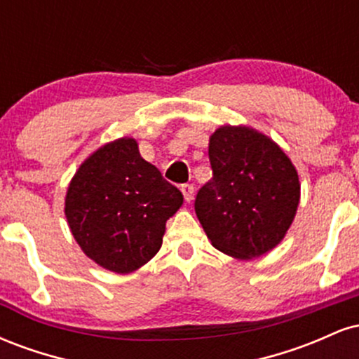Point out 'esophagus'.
Segmentation results:
<instances>
[{"label": "esophagus", "mask_w": 359, "mask_h": 359, "mask_svg": "<svg viewBox=\"0 0 359 359\" xmlns=\"http://www.w3.org/2000/svg\"><path fill=\"white\" fill-rule=\"evenodd\" d=\"M180 191L184 194V199L187 201V203H191L194 199V185L192 184H182L180 185Z\"/></svg>", "instance_id": "1"}]
</instances>
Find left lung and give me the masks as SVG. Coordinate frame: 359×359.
<instances>
[{"label":"left lung","mask_w":359,"mask_h":359,"mask_svg":"<svg viewBox=\"0 0 359 359\" xmlns=\"http://www.w3.org/2000/svg\"><path fill=\"white\" fill-rule=\"evenodd\" d=\"M212 179L196 196L197 217L214 248L257 258L278 245L297 212L295 167L265 135L221 126L209 140Z\"/></svg>","instance_id":"8db88e82"}]
</instances>
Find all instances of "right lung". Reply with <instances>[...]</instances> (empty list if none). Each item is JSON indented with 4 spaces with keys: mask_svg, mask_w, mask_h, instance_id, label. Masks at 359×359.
I'll use <instances>...</instances> for the list:
<instances>
[{
    "mask_svg": "<svg viewBox=\"0 0 359 359\" xmlns=\"http://www.w3.org/2000/svg\"><path fill=\"white\" fill-rule=\"evenodd\" d=\"M182 201V192L142 158L137 142L121 138L79 167L65 197V217L90 259L130 273L155 257L165 222Z\"/></svg>",
    "mask_w": 359,
    "mask_h": 359,
    "instance_id": "1",
    "label": "right lung"
}]
</instances>
